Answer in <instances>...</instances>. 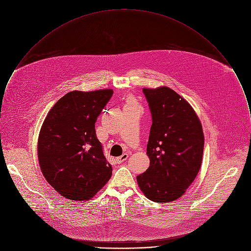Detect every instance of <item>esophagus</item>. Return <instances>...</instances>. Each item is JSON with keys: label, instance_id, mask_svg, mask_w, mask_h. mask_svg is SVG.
<instances>
[{"label": "esophagus", "instance_id": "1", "mask_svg": "<svg viewBox=\"0 0 251 251\" xmlns=\"http://www.w3.org/2000/svg\"><path fill=\"white\" fill-rule=\"evenodd\" d=\"M127 157H128V154L127 153H124L123 155H121L119 157H116V161H117V163H122L125 160H126Z\"/></svg>", "mask_w": 251, "mask_h": 251}]
</instances>
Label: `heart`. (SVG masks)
<instances>
[{
  "label": "heart",
  "mask_w": 251,
  "mask_h": 251,
  "mask_svg": "<svg viewBox=\"0 0 251 251\" xmlns=\"http://www.w3.org/2000/svg\"><path fill=\"white\" fill-rule=\"evenodd\" d=\"M127 104H135V103H134L132 100H128V101H127Z\"/></svg>",
  "instance_id": "b5f03b06"
}]
</instances>
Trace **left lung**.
I'll return each mask as SVG.
<instances>
[{"label":"left lung","instance_id":"1","mask_svg":"<svg viewBox=\"0 0 251 251\" xmlns=\"http://www.w3.org/2000/svg\"><path fill=\"white\" fill-rule=\"evenodd\" d=\"M152 124L147 154L150 166L136 177L145 196L156 203L177 200L196 178L204 134L193 108L168 87L143 89Z\"/></svg>","mask_w":251,"mask_h":251}]
</instances>
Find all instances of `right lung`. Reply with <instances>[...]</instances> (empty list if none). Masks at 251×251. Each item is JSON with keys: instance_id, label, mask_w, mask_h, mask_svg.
<instances>
[{"instance_id": "obj_1", "label": "right lung", "mask_w": 251, "mask_h": 251, "mask_svg": "<svg viewBox=\"0 0 251 251\" xmlns=\"http://www.w3.org/2000/svg\"><path fill=\"white\" fill-rule=\"evenodd\" d=\"M113 95L111 89L73 91L48 112L37 141L41 172L62 196L91 199L112 176L95 124Z\"/></svg>"}]
</instances>
